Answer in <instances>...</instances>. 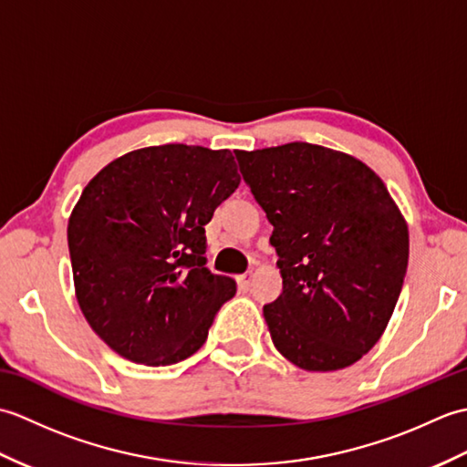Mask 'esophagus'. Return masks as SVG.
Returning a JSON list of instances; mask_svg holds the SVG:
<instances>
[{
    "instance_id": "esophagus-1",
    "label": "esophagus",
    "mask_w": 467,
    "mask_h": 467,
    "mask_svg": "<svg viewBox=\"0 0 467 467\" xmlns=\"http://www.w3.org/2000/svg\"><path fill=\"white\" fill-rule=\"evenodd\" d=\"M251 279H253V273H244V275H241V276H236V281H239V286H241L243 291H249Z\"/></svg>"
}]
</instances>
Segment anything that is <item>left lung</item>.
Listing matches in <instances>:
<instances>
[{"mask_svg":"<svg viewBox=\"0 0 467 467\" xmlns=\"http://www.w3.org/2000/svg\"><path fill=\"white\" fill-rule=\"evenodd\" d=\"M234 154L273 224L283 293L263 313L275 347L305 371L359 361L391 319L410 259L408 224L381 178L306 142Z\"/></svg>","mask_w":467,"mask_h":467,"instance_id":"obj_1","label":"left lung"}]
</instances>
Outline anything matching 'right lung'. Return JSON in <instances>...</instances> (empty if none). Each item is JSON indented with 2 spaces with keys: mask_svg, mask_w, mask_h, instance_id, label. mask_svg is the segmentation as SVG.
Listing matches in <instances>:
<instances>
[{
  "mask_svg": "<svg viewBox=\"0 0 467 467\" xmlns=\"http://www.w3.org/2000/svg\"><path fill=\"white\" fill-rule=\"evenodd\" d=\"M241 184L228 150L164 144L98 172L67 223L76 296L124 359L161 367L204 345L236 283L206 266L204 226Z\"/></svg>",
  "mask_w": 467,
  "mask_h": 467,
  "instance_id": "add662e5",
  "label": "right lung"
}]
</instances>
